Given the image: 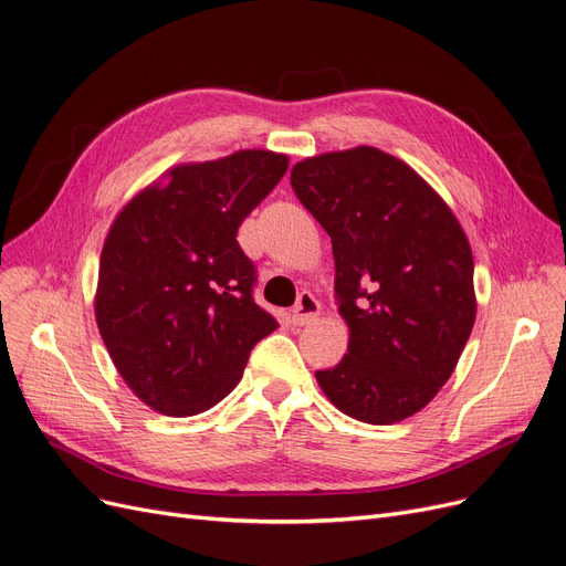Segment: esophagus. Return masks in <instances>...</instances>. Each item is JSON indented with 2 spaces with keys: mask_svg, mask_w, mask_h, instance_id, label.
Returning <instances> with one entry per match:
<instances>
[{
  "mask_svg": "<svg viewBox=\"0 0 566 566\" xmlns=\"http://www.w3.org/2000/svg\"><path fill=\"white\" fill-rule=\"evenodd\" d=\"M321 314V304L312 293H300L297 304L293 306V312H290V321L295 325H306V323H314Z\"/></svg>",
  "mask_w": 566,
  "mask_h": 566,
  "instance_id": "34e87169",
  "label": "esophagus"
}]
</instances>
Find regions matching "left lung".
Returning <instances> with one entry per match:
<instances>
[{
  "label": "left lung",
  "instance_id": "obj_1",
  "mask_svg": "<svg viewBox=\"0 0 566 566\" xmlns=\"http://www.w3.org/2000/svg\"><path fill=\"white\" fill-rule=\"evenodd\" d=\"M333 241L349 345L316 370L325 397L368 424L416 416L447 385L476 316L468 235L413 167L373 146L321 153L290 172Z\"/></svg>",
  "mask_w": 566,
  "mask_h": 566
}]
</instances>
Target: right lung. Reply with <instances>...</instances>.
<instances>
[{
  "label": "right lung",
  "instance_id": "add662e5",
  "mask_svg": "<svg viewBox=\"0 0 566 566\" xmlns=\"http://www.w3.org/2000/svg\"><path fill=\"white\" fill-rule=\"evenodd\" d=\"M287 169L273 150L186 163L136 193L106 235L94 314L127 387L172 418L198 416L241 382L279 328L252 300L238 227Z\"/></svg>",
  "mask_w": 566,
  "mask_h": 566
}]
</instances>
